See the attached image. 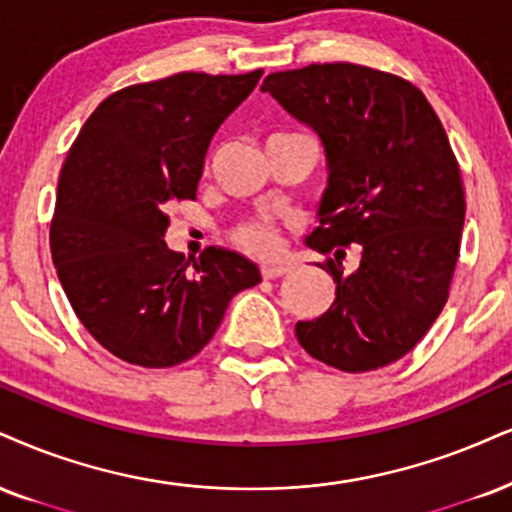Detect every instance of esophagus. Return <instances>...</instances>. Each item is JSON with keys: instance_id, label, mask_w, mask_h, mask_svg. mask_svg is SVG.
I'll return each mask as SVG.
<instances>
[{"instance_id": "34e87169", "label": "esophagus", "mask_w": 512, "mask_h": 512, "mask_svg": "<svg viewBox=\"0 0 512 512\" xmlns=\"http://www.w3.org/2000/svg\"><path fill=\"white\" fill-rule=\"evenodd\" d=\"M289 266H285V263H263V268H261V275L266 277V280H275V277H282V275H287L289 273Z\"/></svg>"}]
</instances>
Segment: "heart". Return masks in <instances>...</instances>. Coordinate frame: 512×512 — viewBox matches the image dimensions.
I'll use <instances>...</instances> for the list:
<instances>
[{
	"mask_svg": "<svg viewBox=\"0 0 512 512\" xmlns=\"http://www.w3.org/2000/svg\"><path fill=\"white\" fill-rule=\"evenodd\" d=\"M232 239L249 251H270L277 244V230L266 220H251V223L235 227Z\"/></svg>",
	"mask_w": 512,
	"mask_h": 512,
	"instance_id": "1",
	"label": "heart"
}]
</instances>
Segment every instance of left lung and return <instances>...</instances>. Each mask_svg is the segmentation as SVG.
Instances as JSON below:
<instances>
[{
  "mask_svg": "<svg viewBox=\"0 0 512 512\" xmlns=\"http://www.w3.org/2000/svg\"><path fill=\"white\" fill-rule=\"evenodd\" d=\"M261 90L318 132L327 159L306 244L334 254L320 268L337 296L296 323V339L344 372L399 361L439 318L460 254L465 192L444 125L413 82L358 63L270 73ZM351 243L362 244V266L346 276Z\"/></svg>",
  "mask_w": 512,
  "mask_h": 512,
  "instance_id": "obj_1",
  "label": "left lung"
}]
</instances>
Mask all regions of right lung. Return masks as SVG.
Here are the masks:
<instances>
[{"mask_svg":"<svg viewBox=\"0 0 512 512\" xmlns=\"http://www.w3.org/2000/svg\"><path fill=\"white\" fill-rule=\"evenodd\" d=\"M261 75L187 71L123 87L63 161L49 230L56 275L85 330L125 363L189 361L232 296L261 282L237 251L208 246L189 266L163 242L168 204L197 197L208 144Z\"/></svg>","mask_w":512,"mask_h":512,"instance_id":"1","label":"right lung"}]
</instances>
